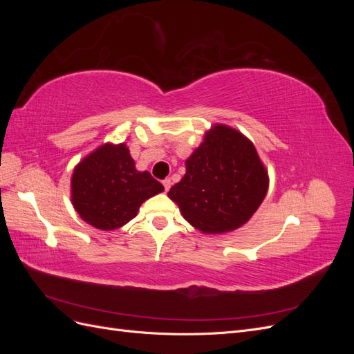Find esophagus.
Listing matches in <instances>:
<instances>
[{"instance_id": "1", "label": "esophagus", "mask_w": 354, "mask_h": 354, "mask_svg": "<svg viewBox=\"0 0 354 354\" xmlns=\"http://www.w3.org/2000/svg\"><path fill=\"white\" fill-rule=\"evenodd\" d=\"M162 185H164L165 190L168 192V190H169V187H171V185H173V183H171V178H165V180L162 181Z\"/></svg>"}]
</instances>
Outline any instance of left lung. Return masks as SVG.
Here are the masks:
<instances>
[{
  "label": "left lung",
  "mask_w": 354,
  "mask_h": 354,
  "mask_svg": "<svg viewBox=\"0 0 354 354\" xmlns=\"http://www.w3.org/2000/svg\"><path fill=\"white\" fill-rule=\"evenodd\" d=\"M269 190V174L252 142L216 124L186 159V174L169 189L181 216L202 233H227L254 216Z\"/></svg>",
  "instance_id": "1"
}]
</instances>
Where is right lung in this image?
<instances>
[{
    "label": "right lung",
    "instance_id": "right-lung-1",
    "mask_svg": "<svg viewBox=\"0 0 354 354\" xmlns=\"http://www.w3.org/2000/svg\"><path fill=\"white\" fill-rule=\"evenodd\" d=\"M164 186L149 171H137L125 143H104L73 168L72 205L99 230H115L133 220L142 203Z\"/></svg>",
    "mask_w": 354,
    "mask_h": 354
}]
</instances>
